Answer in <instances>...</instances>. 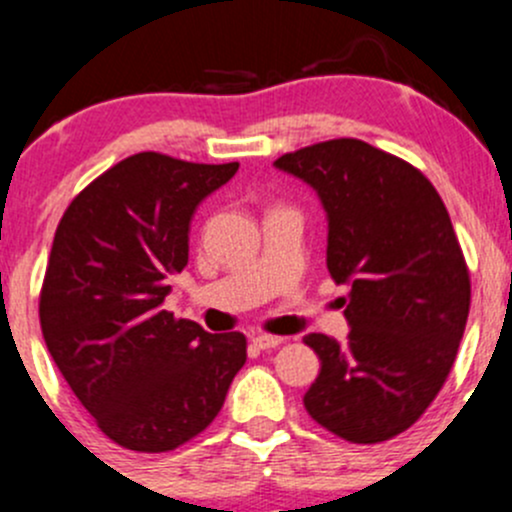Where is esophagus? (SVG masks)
<instances>
[{"mask_svg": "<svg viewBox=\"0 0 512 512\" xmlns=\"http://www.w3.org/2000/svg\"><path fill=\"white\" fill-rule=\"evenodd\" d=\"M285 342V339L282 337H275V334H257V337H252V344H255L257 349H275V347H280V344Z\"/></svg>", "mask_w": 512, "mask_h": 512, "instance_id": "esophagus-1", "label": "esophagus"}]
</instances>
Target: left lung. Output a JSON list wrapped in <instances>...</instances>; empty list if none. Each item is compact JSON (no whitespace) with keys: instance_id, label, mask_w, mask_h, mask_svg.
Listing matches in <instances>:
<instances>
[{"instance_id":"left-lung-1","label":"left lung","mask_w":512,"mask_h":512,"mask_svg":"<svg viewBox=\"0 0 512 512\" xmlns=\"http://www.w3.org/2000/svg\"><path fill=\"white\" fill-rule=\"evenodd\" d=\"M327 213V270L347 285V342L307 334L322 369L307 414L352 443L389 441L441 391L471 307L451 218L426 175L356 138L275 160Z\"/></svg>"}]
</instances>
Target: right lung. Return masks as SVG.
Returning <instances> with one entry per match:
<instances>
[{
	"instance_id": "1",
	"label": "right lung",
	"mask_w": 512,
	"mask_h": 512,
	"mask_svg": "<svg viewBox=\"0 0 512 512\" xmlns=\"http://www.w3.org/2000/svg\"><path fill=\"white\" fill-rule=\"evenodd\" d=\"M240 163L136 153L81 190L56 227L39 299L44 342L76 399L118 446L163 453L213 423L247 359L163 309L188 265L198 205Z\"/></svg>"
}]
</instances>
